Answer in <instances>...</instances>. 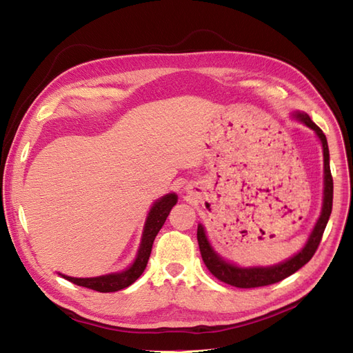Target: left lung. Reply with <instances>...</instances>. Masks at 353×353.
I'll return each instance as SVG.
<instances>
[{
  "label": "left lung",
  "instance_id": "obj_1",
  "mask_svg": "<svg viewBox=\"0 0 353 353\" xmlns=\"http://www.w3.org/2000/svg\"><path fill=\"white\" fill-rule=\"evenodd\" d=\"M305 125L310 127L320 139L321 145H323V157H325V197H323V208H321V214L310 234V238L305 243V247L293 258L287 259V261L272 265V267H254V268H239L236 265L229 264L216 255L210 245L208 242V238L205 235V229L202 225L197 226V242L199 248H201L202 259L208 270L222 283H226L229 285H234L238 288H255V287H264L274 283H279L291 274L299 271L303 265L307 264L314 252L317 251L319 243L323 236L325 228L327 225V221L332 213V205H333V177L330 173V164H329V147L326 135L323 134L314 122L310 119L307 114H297L296 115Z\"/></svg>",
  "mask_w": 353,
  "mask_h": 353
}]
</instances>
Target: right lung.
<instances>
[{
  "mask_svg": "<svg viewBox=\"0 0 353 353\" xmlns=\"http://www.w3.org/2000/svg\"><path fill=\"white\" fill-rule=\"evenodd\" d=\"M176 202H177V196L174 193H170L161 197L160 201L156 202L154 206L151 208L145 222V229L143 234V241H141L139 255H137L134 264L128 270L117 272V274L102 275V277H94V279H73V277H68V275H63V279L69 280L76 285L99 291V293H112V291H118L131 285L144 272L150 254H151L152 242H154L159 231L164 225L168 213H170Z\"/></svg>",
  "mask_w": 353,
  "mask_h": 353,
  "instance_id": "right-lung-1",
  "label": "right lung"
}]
</instances>
